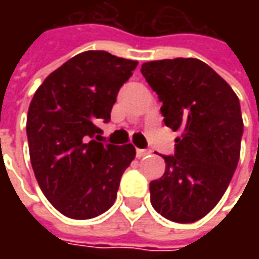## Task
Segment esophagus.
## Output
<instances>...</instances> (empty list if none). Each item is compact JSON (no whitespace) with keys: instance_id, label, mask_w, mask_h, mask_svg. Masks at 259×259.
I'll use <instances>...</instances> for the list:
<instances>
[{"instance_id":"esophagus-1","label":"esophagus","mask_w":259,"mask_h":259,"mask_svg":"<svg viewBox=\"0 0 259 259\" xmlns=\"http://www.w3.org/2000/svg\"><path fill=\"white\" fill-rule=\"evenodd\" d=\"M151 153H153L151 150H140V148H138V150H137V157L141 158V157H145V155L151 154Z\"/></svg>"}]
</instances>
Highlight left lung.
<instances>
[{"label": "left lung", "instance_id": "1", "mask_svg": "<svg viewBox=\"0 0 259 259\" xmlns=\"http://www.w3.org/2000/svg\"><path fill=\"white\" fill-rule=\"evenodd\" d=\"M141 73L163 102L164 124L182 135L164 174L150 183L151 204L165 219L192 224L209 213L232 180L244 121L232 88L199 59L147 62Z\"/></svg>", "mask_w": 259, "mask_h": 259}]
</instances>
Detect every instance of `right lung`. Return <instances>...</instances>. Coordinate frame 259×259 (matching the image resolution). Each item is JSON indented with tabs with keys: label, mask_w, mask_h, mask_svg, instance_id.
Wrapping results in <instances>:
<instances>
[{
	"label": "right lung",
	"mask_w": 259,
	"mask_h": 259,
	"mask_svg": "<svg viewBox=\"0 0 259 259\" xmlns=\"http://www.w3.org/2000/svg\"><path fill=\"white\" fill-rule=\"evenodd\" d=\"M137 65L102 50L83 52L47 76L31 99L30 161L47 200L67 218L106 212L135 158L133 144L99 143L95 124L109 122L118 91Z\"/></svg>",
	"instance_id": "1"
}]
</instances>
